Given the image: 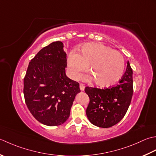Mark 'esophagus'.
Returning a JSON list of instances; mask_svg holds the SVG:
<instances>
[{
	"label": "esophagus",
	"instance_id": "esophagus-1",
	"mask_svg": "<svg viewBox=\"0 0 156 156\" xmlns=\"http://www.w3.org/2000/svg\"><path fill=\"white\" fill-rule=\"evenodd\" d=\"M79 87H80V90L81 91H84V90H85V85L81 83L80 85H79Z\"/></svg>",
	"mask_w": 156,
	"mask_h": 156
}]
</instances>
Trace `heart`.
Masks as SVG:
<instances>
[{
    "instance_id": "obj_1",
    "label": "heart",
    "mask_w": 156,
    "mask_h": 156,
    "mask_svg": "<svg viewBox=\"0 0 156 156\" xmlns=\"http://www.w3.org/2000/svg\"><path fill=\"white\" fill-rule=\"evenodd\" d=\"M68 68L73 79H77L88 65L90 76L100 87H110L122 77L125 60L116 50L99 42H90L82 46L79 54L72 52L68 58Z\"/></svg>"
}]
</instances>
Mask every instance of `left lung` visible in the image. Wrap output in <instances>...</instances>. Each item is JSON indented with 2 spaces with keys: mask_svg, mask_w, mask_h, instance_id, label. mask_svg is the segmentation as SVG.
<instances>
[{
  "mask_svg": "<svg viewBox=\"0 0 156 156\" xmlns=\"http://www.w3.org/2000/svg\"><path fill=\"white\" fill-rule=\"evenodd\" d=\"M133 71L129 62L118 84L108 88L86 87L90 103L86 114L91 124L101 128L116 125L126 114L133 93Z\"/></svg>",
  "mask_w": 156,
  "mask_h": 156,
  "instance_id": "obj_1",
  "label": "left lung"
}]
</instances>
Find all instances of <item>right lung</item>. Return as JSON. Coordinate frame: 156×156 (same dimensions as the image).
I'll return each instance as SVG.
<instances>
[{"label": "right lung", "mask_w": 156, "mask_h": 156, "mask_svg": "<svg viewBox=\"0 0 156 156\" xmlns=\"http://www.w3.org/2000/svg\"><path fill=\"white\" fill-rule=\"evenodd\" d=\"M61 42L40 50L29 63L23 79L25 101L37 121L47 126L62 125L68 119L78 82L65 75L66 54Z\"/></svg>", "instance_id": "right-lung-1"}]
</instances>
